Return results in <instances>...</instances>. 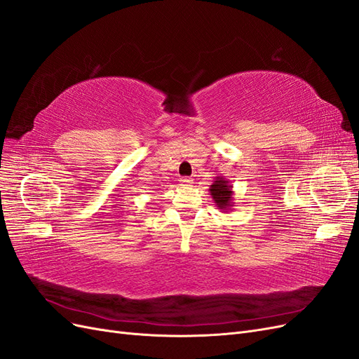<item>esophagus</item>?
<instances>
[{"label": "esophagus", "instance_id": "34e87169", "mask_svg": "<svg viewBox=\"0 0 359 359\" xmlns=\"http://www.w3.org/2000/svg\"><path fill=\"white\" fill-rule=\"evenodd\" d=\"M180 182H181V186H191L193 180H191V178H187V177H184V178L180 180Z\"/></svg>", "mask_w": 359, "mask_h": 359}]
</instances>
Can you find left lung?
<instances>
[{"label":"left lung","instance_id":"left-lung-1","mask_svg":"<svg viewBox=\"0 0 359 359\" xmlns=\"http://www.w3.org/2000/svg\"><path fill=\"white\" fill-rule=\"evenodd\" d=\"M210 193H211V198L214 199L215 205L219 206V210H222L223 212H227L232 210V206H233L232 184L224 177H215V181L210 186Z\"/></svg>","mask_w":359,"mask_h":359}]
</instances>
